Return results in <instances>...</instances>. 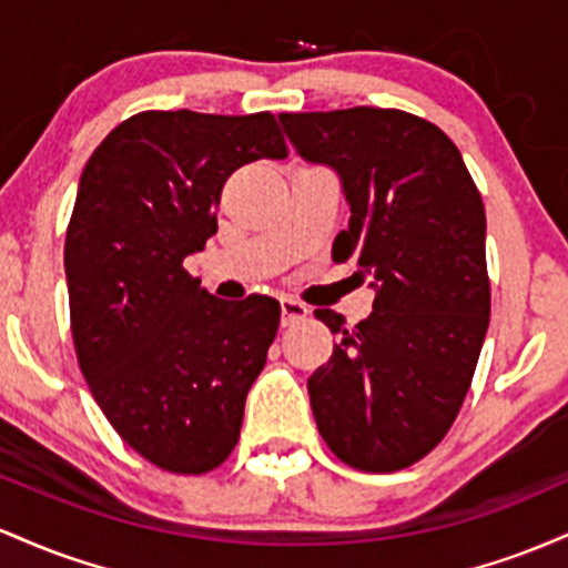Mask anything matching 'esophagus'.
<instances>
[{
  "instance_id": "1",
  "label": "esophagus",
  "mask_w": 568,
  "mask_h": 568,
  "mask_svg": "<svg viewBox=\"0 0 568 568\" xmlns=\"http://www.w3.org/2000/svg\"><path fill=\"white\" fill-rule=\"evenodd\" d=\"M305 316H308V305L301 301H292V297H282V324L284 327L303 322Z\"/></svg>"
}]
</instances>
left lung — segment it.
Returning a JSON list of instances; mask_svg holds the SVG:
<instances>
[{
  "mask_svg": "<svg viewBox=\"0 0 568 568\" xmlns=\"http://www.w3.org/2000/svg\"><path fill=\"white\" fill-rule=\"evenodd\" d=\"M311 163L333 165L352 220L333 260L373 276V314L337 335L308 378L318 435L348 467L397 473L454 426L490 316L486 209L458 146L403 110L352 106L278 114Z\"/></svg>",
  "mask_w": 568,
  "mask_h": 568,
  "instance_id": "8db88e82",
  "label": "left lung"
}]
</instances>
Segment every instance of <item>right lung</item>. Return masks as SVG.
<instances>
[{
	"mask_svg": "<svg viewBox=\"0 0 568 568\" xmlns=\"http://www.w3.org/2000/svg\"><path fill=\"white\" fill-rule=\"evenodd\" d=\"M286 158L271 112H139L80 176L63 267L74 352L106 422L146 462L203 475L233 454L282 305L216 301L184 271L216 233L222 184Z\"/></svg>",
	"mask_w": 568,
	"mask_h": 568,
	"instance_id": "obj_1",
	"label": "right lung"
}]
</instances>
